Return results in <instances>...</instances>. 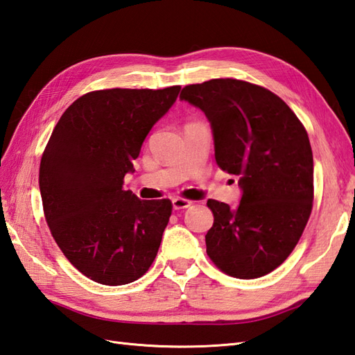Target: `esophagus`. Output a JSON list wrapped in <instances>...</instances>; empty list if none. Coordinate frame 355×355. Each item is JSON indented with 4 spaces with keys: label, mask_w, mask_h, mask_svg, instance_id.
I'll list each match as a JSON object with an SVG mask.
<instances>
[{
    "label": "esophagus",
    "mask_w": 355,
    "mask_h": 355,
    "mask_svg": "<svg viewBox=\"0 0 355 355\" xmlns=\"http://www.w3.org/2000/svg\"><path fill=\"white\" fill-rule=\"evenodd\" d=\"M191 203H193V202H189V200H185V198H180V197H176V198H173V200H171V205H173V209H175V211H180V209H187V207H189V206H191Z\"/></svg>",
    "instance_id": "1"
}]
</instances>
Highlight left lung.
I'll return each mask as SVG.
<instances>
[{"label":"left lung","instance_id":"8db88e82","mask_svg":"<svg viewBox=\"0 0 355 355\" xmlns=\"http://www.w3.org/2000/svg\"><path fill=\"white\" fill-rule=\"evenodd\" d=\"M180 101L209 120L215 161L236 176L239 205L207 200L206 253L223 272L257 279L295 248L313 202V155L298 117L261 85L218 78L184 87Z\"/></svg>","mask_w":355,"mask_h":355}]
</instances>
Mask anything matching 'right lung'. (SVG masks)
Segmentation results:
<instances>
[{"label":"right lung","instance_id":"add662e5","mask_svg":"<svg viewBox=\"0 0 355 355\" xmlns=\"http://www.w3.org/2000/svg\"><path fill=\"white\" fill-rule=\"evenodd\" d=\"M179 92V85L92 92L51 134L39 171L45 218L67 261L93 282L132 283L157 257L171 202L140 200L122 185Z\"/></svg>","mask_w":355,"mask_h":355}]
</instances>
